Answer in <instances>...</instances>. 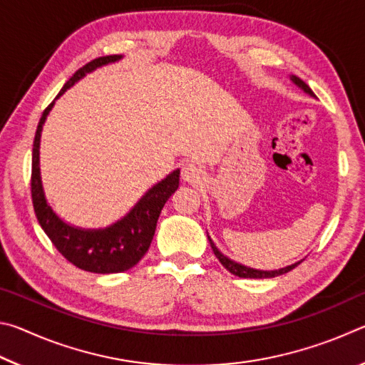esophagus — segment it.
Wrapping results in <instances>:
<instances>
[{"instance_id": "1", "label": "esophagus", "mask_w": 365, "mask_h": 365, "mask_svg": "<svg viewBox=\"0 0 365 365\" xmlns=\"http://www.w3.org/2000/svg\"><path fill=\"white\" fill-rule=\"evenodd\" d=\"M182 178L185 182L197 183V182H201V178H202V170L197 164L187 163V164H183V168H182Z\"/></svg>"}]
</instances>
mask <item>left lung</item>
<instances>
[{
	"mask_svg": "<svg viewBox=\"0 0 365 365\" xmlns=\"http://www.w3.org/2000/svg\"><path fill=\"white\" fill-rule=\"evenodd\" d=\"M292 80L293 82L299 86V88H302L306 91V93H309V95H312L314 96V91L309 88V86L302 82V80L299 78V77H296V76H293L292 77ZM209 238V237H207ZM209 243H211V248H212V251H214V255H215V257L219 259L220 261V264L224 265V267L230 272V274H233V275H237V277H242V279H272V277H277V275H282V274H287V272H289V270H293L296 265H298L299 262H296V264H292V265H288V267H285V269H280V270H256V269H251V267H245V265H242V264H238V262H233V261H230V259H228L227 256H224L222 255V252L215 248V245L212 243V240L209 238Z\"/></svg>",
	"mask_w": 365,
	"mask_h": 365,
	"instance_id": "left-lung-1",
	"label": "left lung"
}]
</instances>
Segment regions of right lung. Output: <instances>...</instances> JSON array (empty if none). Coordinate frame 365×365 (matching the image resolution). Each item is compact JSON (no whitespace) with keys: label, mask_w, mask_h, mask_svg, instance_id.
Masks as SVG:
<instances>
[{"label":"right lung","mask_w":365,"mask_h":365,"mask_svg":"<svg viewBox=\"0 0 365 365\" xmlns=\"http://www.w3.org/2000/svg\"><path fill=\"white\" fill-rule=\"evenodd\" d=\"M120 58L122 56H119V54H110V56H101L90 61L88 64L80 67L67 80L56 98L63 95L67 88H71L85 73L95 71L100 66L114 63V61ZM53 104L54 101L43 110L38 127H36L35 132L32 151L30 191H32V202L38 224L48 235V238L51 240L54 248L78 269L95 272V274H117V272L132 269L146 255L148 248H150L154 232H156L159 214L163 211L165 201L178 188L180 170H174L163 182L154 185L137 202V206L125 217L115 222L114 225L103 228V230H82V228L67 225L66 222L61 220L53 212L51 206L46 202L40 178L41 128Z\"/></svg>","instance_id":"add662e5"}]
</instances>
